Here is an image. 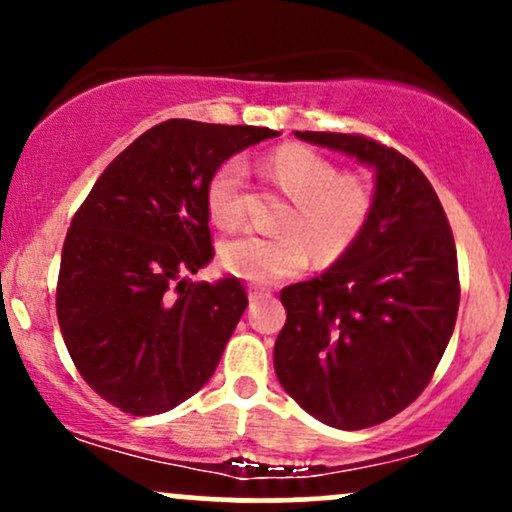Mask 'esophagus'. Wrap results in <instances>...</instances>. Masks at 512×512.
I'll return each instance as SVG.
<instances>
[{"label": "esophagus", "mask_w": 512, "mask_h": 512, "mask_svg": "<svg viewBox=\"0 0 512 512\" xmlns=\"http://www.w3.org/2000/svg\"><path fill=\"white\" fill-rule=\"evenodd\" d=\"M269 296H272V293H269L267 289H250V291H248V298H250V303L264 301V298H269Z\"/></svg>", "instance_id": "34e87169"}]
</instances>
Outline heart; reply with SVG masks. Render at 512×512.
I'll list each match as a JSON object with an SVG mask.
<instances>
[{"mask_svg": "<svg viewBox=\"0 0 512 512\" xmlns=\"http://www.w3.org/2000/svg\"><path fill=\"white\" fill-rule=\"evenodd\" d=\"M262 175L291 197L279 236L243 233L221 245L228 274L252 286H274L308 267L313 248L320 260H337L361 236L370 216V192L358 178L339 175L337 166L313 149L286 144L262 161ZM245 166L228 158L207 182L211 221L233 228L243 221Z\"/></svg>", "mask_w": 512, "mask_h": 512, "instance_id": "1", "label": "heart"}]
</instances>
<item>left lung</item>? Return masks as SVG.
<instances>
[{
    "mask_svg": "<svg viewBox=\"0 0 512 512\" xmlns=\"http://www.w3.org/2000/svg\"><path fill=\"white\" fill-rule=\"evenodd\" d=\"M373 170L366 228L339 260L281 291V387L322 424L358 431L424 392L460 305L457 252L431 182L395 149L337 132H293Z\"/></svg>",
    "mask_w": 512,
    "mask_h": 512,
    "instance_id": "obj_1",
    "label": "left lung"
}]
</instances>
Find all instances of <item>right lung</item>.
Returning a JSON list of instances; mask_svg holds the SVG:
<instances>
[{
  "mask_svg": "<svg viewBox=\"0 0 512 512\" xmlns=\"http://www.w3.org/2000/svg\"><path fill=\"white\" fill-rule=\"evenodd\" d=\"M267 127L168 120L103 170L62 248L57 320L81 378L134 416L202 390L248 308L236 276L192 284L214 260L207 182Z\"/></svg>",
  "mask_w": 512,
  "mask_h": 512,
  "instance_id": "obj_1",
  "label": "right lung"
}]
</instances>
